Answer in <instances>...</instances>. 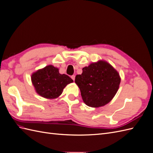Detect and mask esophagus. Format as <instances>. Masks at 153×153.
Returning a JSON list of instances; mask_svg holds the SVG:
<instances>
[{"mask_svg":"<svg viewBox=\"0 0 153 153\" xmlns=\"http://www.w3.org/2000/svg\"><path fill=\"white\" fill-rule=\"evenodd\" d=\"M71 78L73 80V81H75V75H72L71 76Z\"/></svg>","mask_w":153,"mask_h":153,"instance_id":"obj_1","label":"esophagus"}]
</instances>
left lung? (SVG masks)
I'll return each instance as SVG.
<instances>
[{
	"label": "left lung",
	"mask_w": 153,
	"mask_h": 153,
	"mask_svg": "<svg viewBox=\"0 0 153 153\" xmlns=\"http://www.w3.org/2000/svg\"><path fill=\"white\" fill-rule=\"evenodd\" d=\"M79 87L84 102L98 108L108 103L119 89L121 78L109 63L105 61L92 62L82 69L75 80Z\"/></svg>",
	"instance_id": "obj_1"
}]
</instances>
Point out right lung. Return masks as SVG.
<instances>
[{
	"label": "right lung",
	"mask_w": 153,
	"mask_h": 153,
	"mask_svg": "<svg viewBox=\"0 0 153 153\" xmlns=\"http://www.w3.org/2000/svg\"><path fill=\"white\" fill-rule=\"evenodd\" d=\"M31 80L37 93L43 98L55 99L73 80L69 76L59 72V69L48 65L32 74Z\"/></svg>",
	"instance_id": "add662e5"
}]
</instances>
